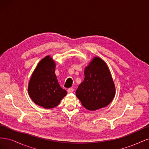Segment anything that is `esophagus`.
<instances>
[{"label": "esophagus", "mask_w": 149, "mask_h": 149, "mask_svg": "<svg viewBox=\"0 0 149 149\" xmlns=\"http://www.w3.org/2000/svg\"><path fill=\"white\" fill-rule=\"evenodd\" d=\"M74 91V89L73 88H68V92L69 93H72Z\"/></svg>", "instance_id": "1"}]
</instances>
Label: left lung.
<instances>
[{"mask_svg": "<svg viewBox=\"0 0 149 149\" xmlns=\"http://www.w3.org/2000/svg\"><path fill=\"white\" fill-rule=\"evenodd\" d=\"M82 105L90 111L106 107L115 96V86L109 68L95 57L84 70V79L76 91Z\"/></svg>", "mask_w": 149, "mask_h": 149, "instance_id": "left-lung-1", "label": "left lung"}]
</instances>
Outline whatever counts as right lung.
Returning <instances> with one entry per match:
<instances>
[{"instance_id": "obj_1", "label": "right lung", "mask_w": 149, "mask_h": 149, "mask_svg": "<svg viewBox=\"0 0 149 149\" xmlns=\"http://www.w3.org/2000/svg\"><path fill=\"white\" fill-rule=\"evenodd\" d=\"M55 64L49 56L41 60L31 76L28 92L32 101L45 109L57 106L67 94L55 73Z\"/></svg>"}]
</instances>
